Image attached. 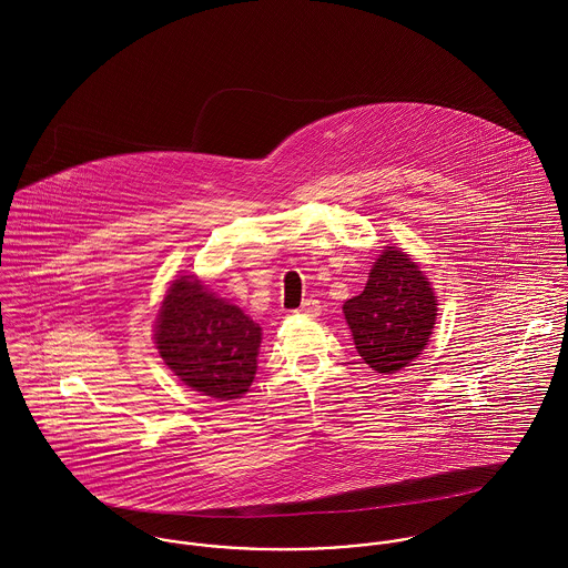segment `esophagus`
<instances>
[{
    "label": "esophagus",
    "instance_id": "esophagus-1",
    "mask_svg": "<svg viewBox=\"0 0 568 568\" xmlns=\"http://www.w3.org/2000/svg\"><path fill=\"white\" fill-rule=\"evenodd\" d=\"M297 313H300V315H306V317H317V315L322 313V304L311 297V300H306V302L300 306Z\"/></svg>",
    "mask_w": 568,
    "mask_h": 568
}]
</instances>
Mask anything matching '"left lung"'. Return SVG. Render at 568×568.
<instances>
[{
    "mask_svg": "<svg viewBox=\"0 0 568 568\" xmlns=\"http://www.w3.org/2000/svg\"><path fill=\"white\" fill-rule=\"evenodd\" d=\"M356 352L378 374H396L428 345L437 297L419 264L385 246L361 295L343 304Z\"/></svg>",
    "mask_w": 568,
    "mask_h": 568,
    "instance_id": "obj_1",
    "label": "left lung"
}]
</instances>
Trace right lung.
<instances>
[{
    "label": "right lung",
    "instance_id": "add662e5",
    "mask_svg": "<svg viewBox=\"0 0 568 568\" xmlns=\"http://www.w3.org/2000/svg\"><path fill=\"white\" fill-rule=\"evenodd\" d=\"M262 343V327L196 275L176 277L155 320L163 363L201 396L236 400L248 392Z\"/></svg>",
    "mask_w": 568,
    "mask_h": 568
}]
</instances>
